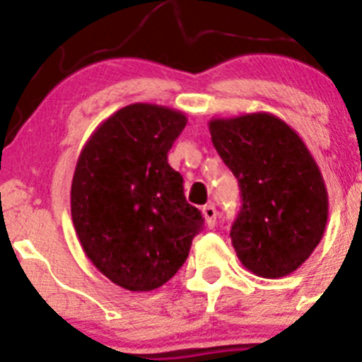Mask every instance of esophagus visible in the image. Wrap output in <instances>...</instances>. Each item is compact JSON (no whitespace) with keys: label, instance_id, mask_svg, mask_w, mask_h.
Here are the masks:
<instances>
[{"label":"esophagus","instance_id":"obj_1","mask_svg":"<svg viewBox=\"0 0 362 362\" xmlns=\"http://www.w3.org/2000/svg\"><path fill=\"white\" fill-rule=\"evenodd\" d=\"M203 217L206 221L208 228H215V224H217V210H215L214 204L203 206Z\"/></svg>","mask_w":362,"mask_h":362}]
</instances>
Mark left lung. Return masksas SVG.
<instances>
[{"mask_svg":"<svg viewBox=\"0 0 362 362\" xmlns=\"http://www.w3.org/2000/svg\"><path fill=\"white\" fill-rule=\"evenodd\" d=\"M208 129L242 191L231 228L238 259L262 279L296 272L322 240L329 214L322 173L305 141L266 112L211 119Z\"/></svg>","mask_w":362,"mask_h":362,"instance_id":"obj_1","label":"left lung"}]
</instances>
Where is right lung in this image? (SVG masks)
<instances>
[{
  "label": "right lung",
  "instance_id": "1",
  "mask_svg": "<svg viewBox=\"0 0 362 362\" xmlns=\"http://www.w3.org/2000/svg\"><path fill=\"white\" fill-rule=\"evenodd\" d=\"M187 117L134 103L96 127L76 160L71 218L83 252L115 286L147 293L166 284L203 226L185 202L168 152Z\"/></svg>",
  "mask_w": 362,
  "mask_h": 362
}]
</instances>
